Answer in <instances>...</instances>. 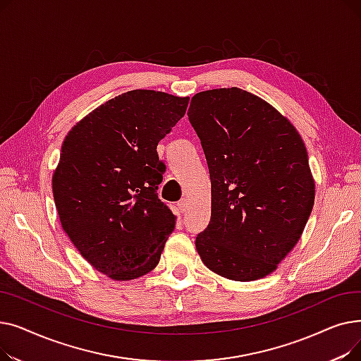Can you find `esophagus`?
I'll return each mask as SVG.
<instances>
[{
	"label": "esophagus",
	"mask_w": 361,
	"mask_h": 361,
	"mask_svg": "<svg viewBox=\"0 0 361 361\" xmlns=\"http://www.w3.org/2000/svg\"><path fill=\"white\" fill-rule=\"evenodd\" d=\"M177 206H178L180 212H181V214H184V212H185V209H187V202H185V199H181V200L177 203Z\"/></svg>",
	"instance_id": "34e87169"
}]
</instances>
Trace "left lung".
<instances>
[{
    "label": "left lung",
    "instance_id": "1",
    "mask_svg": "<svg viewBox=\"0 0 361 361\" xmlns=\"http://www.w3.org/2000/svg\"><path fill=\"white\" fill-rule=\"evenodd\" d=\"M187 116L212 184L211 222L196 250L226 279L264 278L295 247L313 209L306 145L287 117L240 87L196 93Z\"/></svg>",
    "mask_w": 361,
    "mask_h": 361
}]
</instances>
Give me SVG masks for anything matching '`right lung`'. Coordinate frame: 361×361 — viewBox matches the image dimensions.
<instances>
[{"label": "right lung", "instance_id": "obj_1", "mask_svg": "<svg viewBox=\"0 0 361 361\" xmlns=\"http://www.w3.org/2000/svg\"><path fill=\"white\" fill-rule=\"evenodd\" d=\"M188 97L136 89L89 112L61 146L52 193L63 230L114 281L154 271L177 216L158 199L157 146L184 117Z\"/></svg>", "mask_w": 361, "mask_h": 361}]
</instances>
